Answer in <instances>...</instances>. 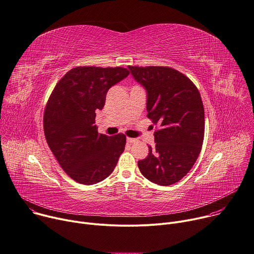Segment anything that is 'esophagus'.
Returning a JSON list of instances; mask_svg holds the SVG:
<instances>
[{
	"label": "esophagus",
	"instance_id": "esophagus-1",
	"mask_svg": "<svg viewBox=\"0 0 254 254\" xmlns=\"http://www.w3.org/2000/svg\"><path fill=\"white\" fill-rule=\"evenodd\" d=\"M135 141H136V139L131 138V137H127V142H128V143H134Z\"/></svg>",
	"mask_w": 254,
	"mask_h": 254
}]
</instances>
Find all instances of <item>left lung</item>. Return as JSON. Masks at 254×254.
I'll return each mask as SVG.
<instances>
[{"instance_id": "left-lung-1", "label": "left lung", "mask_w": 254, "mask_h": 254, "mask_svg": "<svg viewBox=\"0 0 254 254\" xmlns=\"http://www.w3.org/2000/svg\"><path fill=\"white\" fill-rule=\"evenodd\" d=\"M146 89L147 117L158 125L155 145L138 161L150 182L170 186L181 181L198 158L205 131V112L200 92L184 73L167 66H128Z\"/></svg>"}]
</instances>
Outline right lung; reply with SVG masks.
<instances>
[{
  "instance_id": "right-lung-1",
  "label": "right lung",
  "mask_w": 254,
  "mask_h": 254,
  "mask_svg": "<svg viewBox=\"0 0 254 254\" xmlns=\"http://www.w3.org/2000/svg\"><path fill=\"white\" fill-rule=\"evenodd\" d=\"M127 68L77 66L54 87L43 115L47 144L65 174L76 183L94 185L108 178L125 149L126 136L99 134L96 111L109 89L129 74Z\"/></svg>"
}]
</instances>
